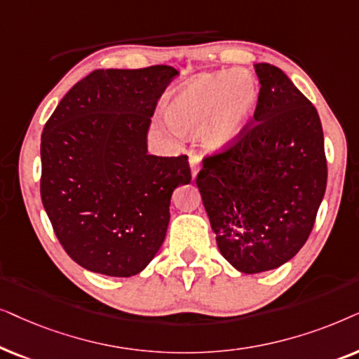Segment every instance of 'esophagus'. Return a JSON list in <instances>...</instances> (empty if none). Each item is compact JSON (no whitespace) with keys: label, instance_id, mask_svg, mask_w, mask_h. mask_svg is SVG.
<instances>
[{"label":"esophagus","instance_id":"obj_1","mask_svg":"<svg viewBox=\"0 0 359 359\" xmlns=\"http://www.w3.org/2000/svg\"><path fill=\"white\" fill-rule=\"evenodd\" d=\"M189 164H190V170H192V179H195V177L198 175V170H200V157L198 156H190Z\"/></svg>","mask_w":359,"mask_h":359}]
</instances>
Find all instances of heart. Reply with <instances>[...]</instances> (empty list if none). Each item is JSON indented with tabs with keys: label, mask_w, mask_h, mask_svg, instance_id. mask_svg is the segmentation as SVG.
<instances>
[{
	"label": "heart",
	"mask_w": 359,
	"mask_h": 359,
	"mask_svg": "<svg viewBox=\"0 0 359 359\" xmlns=\"http://www.w3.org/2000/svg\"><path fill=\"white\" fill-rule=\"evenodd\" d=\"M259 97V83L251 72H215L180 90L165 107V118L180 135L202 130L208 152H224L246 136Z\"/></svg>",
	"instance_id": "1"
}]
</instances>
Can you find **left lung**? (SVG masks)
Listing matches in <instances>:
<instances>
[{
	"label": "left lung",
	"instance_id": "8db88e82",
	"mask_svg": "<svg viewBox=\"0 0 359 359\" xmlns=\"http://www.w3.org/2000/svg\"><path fill=\"white\" fill-rule=\"evenodd\" d=\"M256 124L240 144L207 157L197 177L222 256L243 274L285 264L309 240L327 189L318 113L292 80L255 64Z\"/></svg>",
	"mask_w": 359,
	"mask_h": 359
}]
</instances>
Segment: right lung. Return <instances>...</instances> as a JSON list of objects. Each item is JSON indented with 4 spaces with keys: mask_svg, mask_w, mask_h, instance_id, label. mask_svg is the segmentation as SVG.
<instances>
[{
    "mask_svg": "<svg viewBox=\"0 0 359 359\" xmlns=\"http://www.w3.org/2000/svg\"><path fill=\"white\" fill-rule=\"evenodd\" d=\"M169 65L95 70L72 87L41 137V197L76 264L111 277L140 274L165 240L172 194L190 184L187 156L147 152Z\"/></svg>",
    "mask_w": 359,
    "mask_h": 359,
    "instance_id": "add662e5",
    "label": "right lung"
}]
</instances>
